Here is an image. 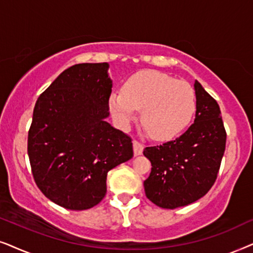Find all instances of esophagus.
Masks as SVG:
<instances>
[{
	"mask_svg": "<svg viewBox=\"0 0 253 253\" xmlns=\"http://www.w3.org/2000/svg\"><path fill=\"white\" fill-rule=\"evenodd\" d=\"M143 148H144V146L141 142H139V141H136V140L133 141V149H134V155H135V156L142 154Z\"/></svg>",
	"mask_w": 253,
	"mask_h": 253,
	"instance_id": "1",
	"label": "esophagus"
}]
</instances>
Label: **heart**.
Returning a JSON list of instances; mask_svg holds the SVG:
<instances>
[{
  "mask_svg": "<svg viewBox=\"0 0 253 253\" xmlns=\"http://www.w3.org/2000/svg\"><path fill=\"white\" fill-rule=\"evenodd\" d=\"M109 103L113 118L121 127L128 126L137 111L142 110L141 121L156 140H170L183 132L197 107L190 84L154 70L130 77L123 92H113Z\"/></svg>",
  "mask_w": 253,
  "mask_h": 253,
  "instance_id": "1",
  "label": "heart"
}]
</instances>
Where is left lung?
<instances>
[{"label":"left lung","mask_w":253,"mask_h":253,"mask_svg":"<svg viewBox=\"0 0 253 253\" xmlns=\"http://www.w3.org/2000/svg\"><path fill=\"white\" fill-rule=\"evenodd\" d=\"M194 90L195 119L186 132L143 150L151 163L144 192L158 207L174 210L199 200L213 186L220 170L227 141L220 106L198 81Z\"/></svg>","instance_id":"obj_1"}]
</instances>
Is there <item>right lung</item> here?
I'll return each instance as SVG.
<instances>
[{
    "instance_id": "1",
    "label": "right lung",
    "mask_w": 253,
    "mask_h": 253,
    "mask_svg": "<svg viewBox=\"0 0 253 253\" xmlns=\"http://www.w3.org/2000/svg\"><path fill=\"white\" fill-rule=\"evenodd\" d=\"M109 63H79L37 100L28 154L39 190L70 211L89 210L106 194L107 172L133 157L132 139L105 121Z\"/></svg>"
}]
</instances>
